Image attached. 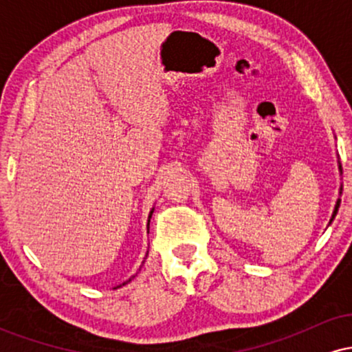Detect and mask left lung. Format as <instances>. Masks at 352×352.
Returning <instances> with one entry per match:
<instances>
[{
	"mask_svg": "<svg viewBox=\"0 0 352 352\" xmlns=\"http://www.w3.org/2000/svg\"><path fill=\"white\" fill-rule=\"evenodd\" d=\"M339 164V162H338ZM339 167V173H342V168H341V164L338 165ZM342 193V187L339 188V195H341ZM339 205H341V199H338V201H336V205H334V210H333V215H331V220H329V225H331V221L334 220V217H336V213H338V210H339Z\"/></svg>",
	"mask_w": 352,
	"mask_h": 352,
	"instance_id": "1",
	"label": "left lung"
}]
</instances>
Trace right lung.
<instances>
[{"instance_id": "right-lung-1", "label": "right lung", "mask_w": 352, "mask_h": 352, "mask_svg": "<svg viewBox=\"0 0 352 352\" xmlns=\"http://www.w3.org/2000/svg\"><path fill=\"white\" fill-rule=\"evenodd\" d=\"M152 213H153V208L151 210V213H148V220H147V233H148V225H151V218H152ZM147 254H148V252H147ZM147 254H145V256H147ZM144 260H145V258H144ZM142 263H144V261H142ZM132 278H134V276H132ZM132 278H129V280H127V281H124V283H122V285H119V286H117V288H120V286L127 285V283H129V281H132Z\"/></svg>"}]
</instances>
